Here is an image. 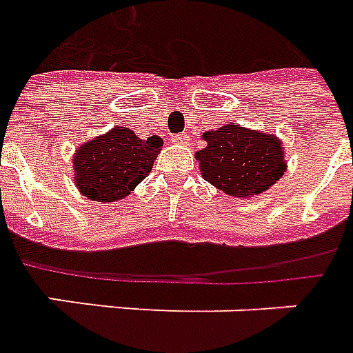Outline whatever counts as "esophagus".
I'll use <instances>...</instances> for the list:
<instances>
[{
	"label": "esophagus",
	"instance_id": "esophagus-1",
	"mask_svg": "<svg viewBox=\"0 0 353 353\" xmlns=\"http://www.w3.org/2000/svg\"><path fill=\"white\" fill-rule=\"evenodd\" d=\"M188 141H190L188 134H176V136H173V143H176V145H188Z\"/></svg>",
	"mask_w": 353,
	"mask_h": 353
}]
</instances>
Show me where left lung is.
Listing matches in <instances>:
<instances>
[{
  "label": "left lung",
  "instance_id": "1",
  "mask_svg": "<svg viewBox=\"0 0 353 353\" xmlns=\"http://www.w3.org/2000/svg\"><path fill=\"white\" fill-rule=\"evenodd\" d=\"M201 174L212 186L234 197H255L274 186L287 171L285 148L274 134L230 123L203 134Z\"/></svg>",
  "mask_w": 353,
  "mask_h": 353
}]
</instances>
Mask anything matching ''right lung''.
Wrapping results in <instances>:
<instances>
[{"label": "right lung", "instance_id": "add662e5", "mask_svg": "<svg viewBox=\"0 0 353 353\" xmlns=\"http://www.w3.org/2000/svg\"><path fill=\"white\" fill-rule=\"evenodd\" d=\"M163 145V139L139 137L126 126L83 143L74 154V182L87 199L115 203L134 192L148 176Z\"/></svg>", "mask_w": 353, "mask_h": 353}]
</instances>
